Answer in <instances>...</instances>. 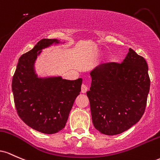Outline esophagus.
Wrapping results in <instances>:
<instances>
[{"label":"esophagus","instance_id":"34e87169","mask_svg":"<svg viewBox=\"0 0 160 160\" xmlns=\"http://www.w3.org/2000/svg\"><path fill=\"white\" fill-rule=\"evenodd\" d=\"M82 93H83V94H85V93L87 92L88 89V86L85 85V84H82Z\"/></svg>","mask_w":160,"mask_h":160}]
</instances>
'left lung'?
<instances>
[{
    "instance_id": "obj_1",
    "label": "left lung",
    "mask_w": 160,
    "mask_h": 160,
    "mask_svg": "<svg viewBox=\"0 0 160 160\" xmlns=\"http://www.w3.org/2000/svg\"><path fill=\"white\" fill-rule=\"evenodd\" d=\"M87 92L97 130L107 135L121 134L141 119L150 91L148 66L132 48L122 63L107 62L91 72Z\"/></svg>"
}]
</instances>
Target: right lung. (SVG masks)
Returning <instances> with one entry per match:
<instances>
[{
  "mask_svg": "<svg viewBox=\"0 0 160 160\" xmlns=\"http://www.w3.org/2000/svg\"><path fill=\"white\" fill-rule=\"evenodd\" d=\"M53 43L59 41L41 39L31 51L22 54L12 80L14 103L19 118L32 128L49 134L65 127L82 82V78H37L33 66L38 54Z\"/></svg>",
  "mask_w": 160,
  "mask_h": 160,
  "instance_id": "right-lung-1",
  "label": "right lung"
}]
</instances>
